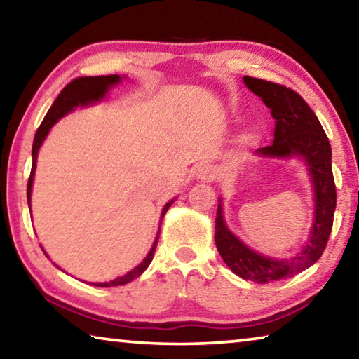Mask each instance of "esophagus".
<instances>
[{"label":"esophagus","mask_w":359,"mask_h":359,"mask_svg":"<svg viewBox=\"0 0 359 359\" xmlns=\"http://www.w3.org/2000/svg\"><path fill=\"white\" fill-rule=\"evenodd\" d=\"M217 169L210 165H201L196 169V179L201 182H214L217 179Z\"/></svg>","instance_id":"esophagus-1"}]
</instances>
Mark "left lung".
Here are the masks:
<instances>
[{"mask_svg": "<svg viewBox=\"0 0 359 359\" xmlns=\"http://www.w3.org/2000/svg\"><path fill=\"white\" fill-rule=\"evenodd\" d=\"M244 83L271 109V115L276 120L274 141L258 149L255 155L271 160L299 158L307 166L313 190L315 204L311 233L302 250L290 258L264 257L247 247L238 239V236L231 233L223 217V203L218 198L215 218L218 253L236 276L255 283H267L299 274L317 263L323 255L336 210V185L331 168L332 154L331 144L317 115L296 92L283 85L248 76H244Z\"/></svg>", "mask_w": 359, "mask_h": 359, "instance_id": "left-lung-1", "label": "left lung"}]
</instances>
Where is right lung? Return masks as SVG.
Returning a JSON list of instances; mask_svg holds the SVG:
<instances>
[{
  "label": "right lung",
  "instance_id": "add662e5",
  "mask_svg": "<svg viewBox=\"0 0 359 359\" xmlns=\"http://www.w3.org/2000/svg\"><path fill=\"white\" fill-rule=\"evenodd\" d=\"M121 79H125V76L121 77L118 74H111V76H95V77H79L74 79L71 83L66 85V87L62 90V93L58 95V98L53 102L52 107L48 109L47 115L42 120L41 126L36 131L34 141H33V150H32V156H33V165H32V174H29V180H28V188H27V199H28V208H32V188H33V180H34V171H36V161H38V151L41 149L42 142L47 137L48 131L53 125L57 123L60 118H63L66 114H69L74 111L79 106H90L95 104V102H100L106 98V95L109 93L114 85H118L121 82ZM175 201V198L171 199V201L165 204V208L161 210V220L163 217L166 215L168 209L171 208V204ZM160 220V223H161ZM158 238H160V231H158L156 238L154 241V245H151L150 252L147 253L141 263H139L135 269H131L130 272H126L125 276L114 278L111 282H100V283H90L95 285V287H118V285H126L131 280H135L142 272L147 269L149 264L154 259V255L156 250V244H158ZM46 253V252H44ZM55 264V263H53ZM57 266V264H55ZM58 267V266H57ZM60 269V267H58ZM63 271V269H62Z\"/></svg>",
  "mask_w": 359,
  "mask_h": 359
}]
</instances>
